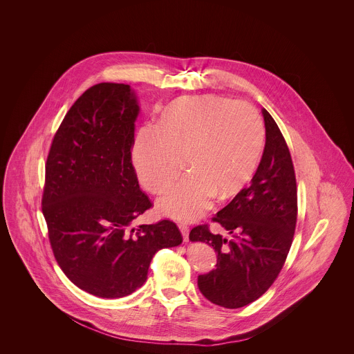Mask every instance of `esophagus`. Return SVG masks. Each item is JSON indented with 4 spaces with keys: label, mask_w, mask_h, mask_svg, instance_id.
<instances>
[{
    "label": "esophagus",
    "mask_w": 354,
    "mask_h": 354,
    "mask_svg": "<svg viewBox=\"0 0 354 354\" xmlns=\"http://www.w3.org/2000/svg\"><path fill=\"white\" fill-rule=\"evenodd\" d=\"M178 227H179V230H180V232H182V235H183L185 241H188V232H189L188 225H187L185 223H179V224H178Z\"/></svg>",
    "instance_id": "34e87169"
}]
</instances>
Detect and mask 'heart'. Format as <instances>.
Wrapping results in <instances>:
<instances>
[{"instance_id": "heart-1", "label": "heart", "mask_w": 354, "mask_h": 354, "mask_svg": "<svg viewBox=\"0 0 354 354\" xmlns=\"http://www.w3.org/2000/svg\"><path fill=\"white\" fill-rule=\"evenodd\" d=\"M266 129L251 103L216 95L174 102L155 124L140 129L133 162L142 185L162 192L179 174L187 175L158 201V209L176 220L201 218L218 194L236 195L260 162Z\"/></svg>"}]
</instances>
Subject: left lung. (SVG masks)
Here are the masks:
<instances>
[{
  "label": "left lung",
  "instance_id": "obj_1",
  "mask_svg": "<svg viewBox=\"0 0 354 354\" xmlns=\"http://www.w3.org/2000/svg\"><path fill=\"white\" fill-rule=\"evenodd\" d=\"M266 147L251 185L220 209L212 221L232 237L214 235L208 224L189 232L218 253L215 270L199 274L203 296L219 306L236 309L263 296L277 279L290 250L297 221V185L286 139L263 109Z\"/></svg>",
  "mask_w": 354,
  "mask_h": 354
}]
</instances>
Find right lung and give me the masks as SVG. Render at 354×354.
<instances>
[{"label": "right lung", "mask_w": 354, "mask_h": 354, "mask_svg": "<svg viewBox=\"0 0 354 354\" xmlns=\"http://www.w3.org/2000/svg\"><path fill=\"white\" fill-rule=\"evenodd\" d=\"M138 111L129 84L91 86L58 127L45 166L42 214L54 257L73 284L103 299L131 295L153 254L183 241L171 220L131 228L152 207L131 159Z\"/></svg>", "instance_id": "right-lung-1"}]
</instances>
